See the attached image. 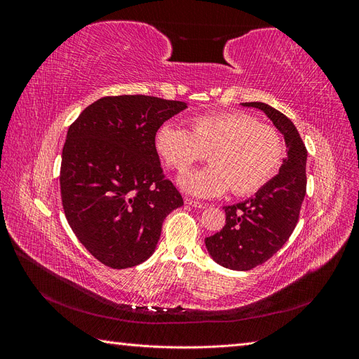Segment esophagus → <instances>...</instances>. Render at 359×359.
Returning a JSON list of instances; mask_svg holds the SVG:
<instances>
[{
    "mask_svg": "<svg viewBox=\"0 0 359 359\" xmlns=\"http://www.w3.org/2000/svg\"><path fill=\"white\" fill-rule=\"evenodd\" d=\"M187 205L193 206V208H205V205L202 202H198V201H193V199H186L184 201Z\"/></svg>",
    "mask_w": 359,
    "mask_h": 359,
    "instance_id": "34e87169",
    "label": "esophagus"
}]
</instances>
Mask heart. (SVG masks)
I'll return each instance as SVG.
<instances>
[{
    "label": "heart",
    "instance_id": "1",
    "mask_svg": "<svg viewBox=\"0 0 359 359\" xmlns=\"http://www.w3.org/2000/svg\"><path fill=\"white\" fill-rule=\"evenodd\" d=\"M190 132L173 123L157 128L154 148L172 169L186 170L208 151L210 166L182 173L180 187L193 196H236L259 191L281 168L285 144L274 127L243 112L193 116Z\"/></svg>",
    "mask_w": 359,
    "mask_h": 359
}]
</instances>
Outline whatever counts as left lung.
Masks as SVG:
<instances>
[{"instance_id": "8db88e82", "label": "left lung", "mask_w": 359, "mask_h": 359, "mask_svg": "<svg viewBox=\"0 0 359 359\" xmlns=\"http://www.w3.org/2000/svg\"><path fill=\"white\" fill-rule=\"evenodd\" d=\"M241 104L262 111L283 135L287 148L277 175L253 198L223 206V229L205 238L206 250L217 264L248 271L273 257L295 229L307 187V149L295 124L273 106L260 102Z\"/></svg>"}]
</instances>
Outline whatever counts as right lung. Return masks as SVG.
I'll return each mask as SVG.
<instances>
[{
  "instance_id": "add662e5",
  "label": "right lung",
  "mask_w": 359,
  "mask_h": 359,
  "mask_svg": "<svg viewBox=\"0 0 359 359\" xmlns=\"http://www.w3.org/2000/svg\"><path fill=\"white\" fill-rule=\"evenodd\" d=\"M186 107L151 95L103 97L69 127L60 172L62 208L78 240L103 265L145 262L168 214L184 205L163 175L154 135Z\"/></svg>"
}]
</instances>
